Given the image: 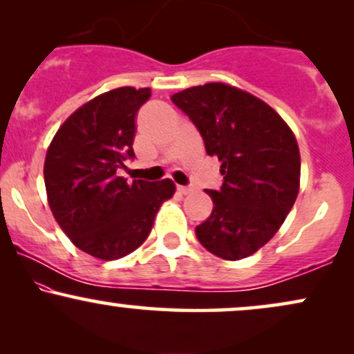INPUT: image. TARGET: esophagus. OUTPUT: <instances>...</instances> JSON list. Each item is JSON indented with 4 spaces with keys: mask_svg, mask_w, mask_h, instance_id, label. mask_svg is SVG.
<instances>
[{
    "mask_svg": "<svg viewBox=\"0 0 354 354\" xmlns=\"http://www.w3.org/2000/svg\"><path fill=\"white\" fill-rule=\"evenodd\" d=\"M178 191H180V193L181 194H189V193H193V188H191V186H178V188H176Z\"/></svg>",
    "mask_w": 354,
    "mask_h": 354,
    "instance_id": "obj_1",
    "label": "esophagus"
}]
</instances>
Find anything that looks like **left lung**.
<instances>
[{
  "label": "left lung",
  "instance_id": "8db88e82",
  "mask_svg": "<svg viewBox=\"0 0 354 354\" xmlns=\"http://www.w3.org/2000/svg\"><path fill=\"white\" fill-rule=\"evenodd\" d=\"M171 101L196 126L209 156L221 161L223 185L206 189L209 218L196 238L218 258L256 253L283 225L299 189V149L281 116L265 101L223 83L193 86Z\"/></svg>",
  "mask_w": 354,
  "mask_h": 354
}]
</instances>
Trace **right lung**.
Wrapping results in <instances>:
<instances>
[{
    "mask_svg": "<svg viewBox=\"0 0 354 354\" xmlns=\"http://www.w3.org/2000/svg\"><path fill=\"white\" fill-rule=\"evenodd\" d=\"M151 89L118 88L88 101L64 121L44 161L48 203L61 230L95 258H123L143 245L161 203L174 193L163 180L129 183L116 171L133 160L135 118Z\"/></svg>",
    "mask_w": 354,
    "mask_h": 354,
    "instance_id": "obj_1",
    "label": "right lung"
}]
</instances>
